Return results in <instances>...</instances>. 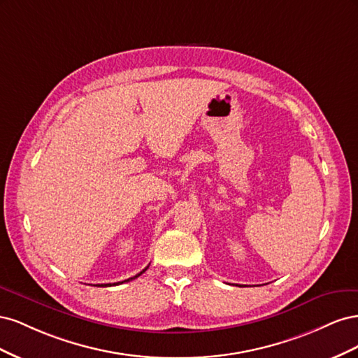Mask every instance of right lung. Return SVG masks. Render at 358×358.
I'll return each instance as SVG.
<instances>
[{
	"instance_id": "1",
	"label": "right lung",
	"mask_w": 358,
	"mask_h": 358,
	"mask_svg": "<svg viewBox=\"0 0 358 358\" xmlns=\"http://www.w3.org/2000/svg\"><path fill=\"white\" fill-rule=\"evenodd\" d=\"M148 267H149V266H148ZM148 267H146V268H143V270H142V272H140V273H137L136 276H133V278H128V279L122 280V282H116V284H124V282H129V280H133V279L138 278V276H140V275H142V273H145V272H146V270H148ZM116 284H113V285H116ZM96 287H112V284H99V285H96Z\"/></svg>"
}]
</instances>
